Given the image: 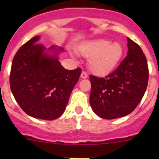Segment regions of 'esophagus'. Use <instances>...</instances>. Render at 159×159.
Masks as SVG:
<instances>
[{
    "instance_id": "1",
    "label": "esophagus",
    "mask_w": 159,
    "mask_h": 159,
    "mask_svg": "<svg viewBox=\"0 0 159 159\" xmlns=\"http://www.w3.org/2000/svg\"><path fill=\"white\" fill-rule=\"evenodd\" d=\"M81 78H84V79H85V78H87L88 77H89V75H88V74L86 73L85 71H82L81 72Z\"/></svg>"
}]
</instances>
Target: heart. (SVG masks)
Segmentation results:
<instances>
[{
  "label": "heart",
  "instance_id": "heart-1",
  "mask_svg": "<svg viewBox=\"0 0 159 159\" xmlns=\"http://www.w3.org/2000/svg\"><path fill=\"white\" fill-rule=\"evenodd\" d=\"M81 55L89 58L88 66L94 75L104 76L111 73L124 54L122 45L107 39H96L86 41L79 46Z\"/></svg>",
  "mask_w": 159,
  "mask_h": 159
}]
</instances>
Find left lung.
Listing matches in <instances>:
<instances>
[{
    "mask_svg": "<svg viewBox=\"0 0 159 159\" xmlns=\"http://www.w3.org/2000/svg\"><path fill=\"white\" fill-rule=\"evenodd\" d=\"M128 54L118 68L103 78L90 75V105L98 116L114 119L129 115L146 91L148 68L142 48L129 38Z\"/></svg>",
    "mask_w": 159,
    "mask_h": 159,
    "instance_id": "8db88e82",
    "label": "left lung"
}]
</instances>
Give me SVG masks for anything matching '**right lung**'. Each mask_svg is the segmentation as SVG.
Wrapping results in <instances>:
<instances>
[{
	"label": "right lung",
	"instance_id": "1",
	"mask_svg": "<svg viewBox=\"0 0 159 159\" xmlns=\"http://www.w3.org/2000/svg\"><path fill=\"white\" fill-rule=\"evenodd\" d=\"M35 36L17 51L12 61L10 86L16 102L30 116L44 120L58 118L65 111L81 69L67 70L58 54L62 48H46Z\"/></svg>",
	"mask_w": 159,
	"mask_h": 159
}]
</instances>
